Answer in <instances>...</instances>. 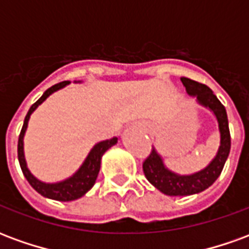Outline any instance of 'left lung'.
I'll return each mask as SVG.
<instances>
[{
    "label": "left lung",
    "mask_w": 249,
    "mask_h": 249,
    "mask_svg": "<svg viewBox=\"0 0 249 249\" xmlns=\"http://www.w3.org/2000/svg\"><path fill=\"white\" fill-rule=\"evenodd\" d=\"M181 82L189 96L196 97L197 104L214 114L219 125L220 145L212 161L204 169L192 175H178L168 169L160 153L153 148L149 157L142 164L144 175L153 187L168 196H189L205 191L217 180L231 151V135L224 105L207 85L187 77H181Z\"/></svg>",
    "instance_id": "obj_1"
}]
</instances>
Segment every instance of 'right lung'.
I'll return each instance as SVG.
<instances>
[{"mask_svg": "<svg viewBox=\"0 0 249 249\" xmlns=\"http://www.w3.org/2000/svg\"><path fill=\"white\" fill-rule=\"evenodd\" d=\"M69 84H71V81H62L60 84H56V85L51 87L48 90H45V93L30 107L29 112L25 116L24 125H22V129H21V133H19L18 137V161L25 178L44 197L52 198V200H58V201L77 200V198L82 197L94 185L96 178L98 176V172H100V167H101V157H103L104 153L108 151L110 146L117 144V140H119L117 137H113L110 140H104L97 142L90 149V152L88 153L87 159L84 160L81 167L78 168L71 178H65L62 181H58V183H44V181H41V180H38L36 176L32 175L29 168L26 165L24 153V136L25 132H26V128H28L30 116H32V113L35 112L36 109L38 108V105H41L46 98L51 96L52 93L60 90V89L65 88Z\"/></svg>", "mask_w": 249, "mask_h": 249, "instance_id": "obj_1", "label": "right lung"}]
</instances>
